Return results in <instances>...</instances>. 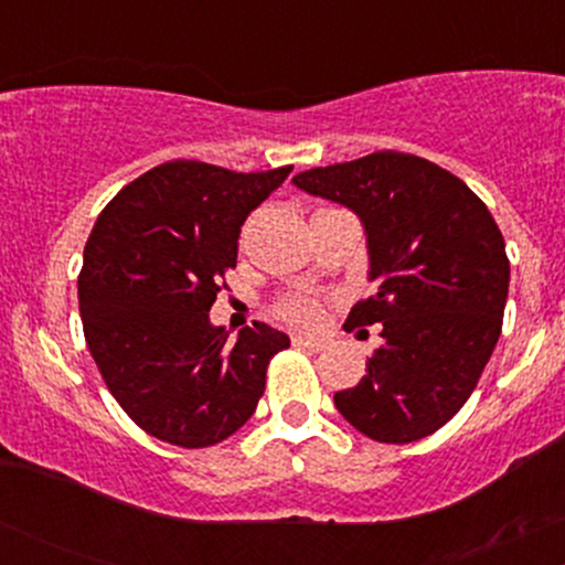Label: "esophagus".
Wrapping results in <instances>:
<instances>
[{
  "label": "esophagus",
  "mask_w": 565,
  "mask_h": 565,
  "mask_svg": "<svg viewBox=\"0 0 565 565\" xmlns=\"http://www.w3.org/2000/svg\"><path fill=\"white\" fill-rule=\"evenodd\" d=\"M291 345H295V348H305V350H316V353H319V350L327 348V340H323V337L295 334V337H291Z\"/></svg>",
  "instance_id": "obj_1"
}]
</instances>
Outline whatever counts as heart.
I'll list each match as a JSON object with an SVG mask.
<instances>
[{"instance_id":"heart-1","label":"heart","mask_w":565,"mask_h":565,"mask_svg":"<svg viewBox=\"0 0 565 565\" xmlns=\"http://www.w3.org/2000/svg\"><path fill=\"white\" fill-rule=\"evenodd\" d=\"M278 316L297 327H310L319 321V300L310 295H291L278 302Z\"/></svg>"}]
</instances>
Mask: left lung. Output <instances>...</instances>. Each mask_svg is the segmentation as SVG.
<instances>
[{
  "label": "left lung",
  "mask_w": 565,
  "mask_h": 565,
  "mask_svg": "<svg viewBox=\"0 0 565 565\" xmlns=\"http://www.w3.org/2000/svg\"><path fill=\"white\" fill-rule=\"evenodd\" d=\"M295 185L361 217L369 278L377 281L345 329L382 323V345L366 377L334 393L337 408L380 444L430 436L476 391L502 332L510 287L502 231L457 174L412 153L313 167L295 174Z\"/></svg>",
  "instance_id": "left-lung-1"
}]
</instances>
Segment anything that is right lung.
Masks as SVG:
<instances>
[{"label":"right lung","instance_id":"add662e5","mask_svg":"<svg viewBox=\"0 0 565 565\" xmlns=\"http://www.w3.org/2000/svg\"><path fill=\"white\" fill-rule=\"evenodd\" d=\"M289 172L164 161L97 217L79 270L84 340L116 404L148 436L204 449L255 414L289 337L255 321L231 342L210 308L236 268L246 215Z\"/></svg>","mask_w":565,"mask_h":565}]
</instances>
